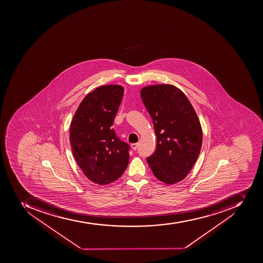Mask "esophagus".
Listing matches in <instances>:
<instances>
[{"instance_id":"obj_1","label":"esophagus","mask_w":263,"mask_h":263,"mask_svg":"<svg viewBox=\"0 0 263 263\" xmlns=\"http://www.w3.org/2000/svg\"><path fill=\"white\" fill-rule=\"evenodd\" d=\"M139 143H133V144H132L130 145V146H132V148H133L134 151H136V149H137V147H138Z\"/></svg>"}]
</instances>
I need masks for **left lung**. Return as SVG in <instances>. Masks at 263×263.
<instances>
[{
    "mask_svg": "<svg viewBox=\"0 0 263 263\" xmlns=\"http://www.w3.org/2000/svg\"><path fill=\"white\" fill-rule=\"evenodd\" d=\"M141 96L157 137L155 153L147 163L165 184L180 182L193 168L202 145L197 112L185 93L173 85L144 87Z\"/></svg>",
    "mask_w": 263,
    "mask_h": 263,
    "instance_id": "1",
    "label": "left lung"
}]
</instances>
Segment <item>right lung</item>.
<instances>
[{
  "label": "right lung",
  "instance_id": "1",
  "mask_svg": "<svg viewBox=\"0 0 263 263\" xmlns=\"http://www.w3.org/2000/svg\"><path fill=\"white\" fill-rule=\"evenodd\" d=\"M123 92L122 85L98 87L84 98L70 123L76 161L85 176L99 185L118 180L128 165L130 146L112 128Z\"/></svg>",
  "mask_w": 263,
  "mask_h": 263
}]
</instances>
